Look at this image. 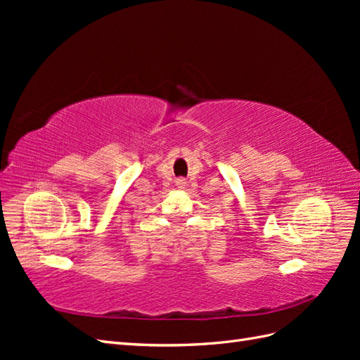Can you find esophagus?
<instances>
[{"label": "esophagus", "mask_w": 360, "mask_h": 360, "mask_svg": "<svg viewBox=\"0 0 360 360\" xmlns=\"http://www.w3.org/2000/svg\"><path fill=\"white\" fill-rule=\"evenodd\" d=\"M176 184H177V188H184V184H186V181H184V179H179L177 181H176Z\"/></svg>", "instance_id": "esophagus-1"}]
</instances>
